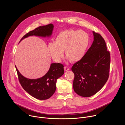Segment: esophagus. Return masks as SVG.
<instances>
[{"label":"esophagus","instance_id":"1","mask_svg":"<svg viewBox=\"0 0 125 125\" xmlns=\"http://www.w3.org/2000/svg\"><path fill=\"white\" fill-rule=\"evenodd\" d=\"M64 70L67 71H68L69 70V68L68 67H64Z\"/></svg>","mask_w":125,"mask_h":125}]
</instances>
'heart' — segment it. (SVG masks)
I'll use <instances>...</instances> for the list:
<instances>
[{
    "label": "heart",
    "instance_id": "obj_1",
    "mask_svg": "<svg viewBox=\"0 0 125 125\" xmlns=\"http://www.w3.org/2000/svg\"><path fill=\"white\" fill-rule=\"evenodd\" d=\"M89 43V37L83 31L64 30L56 36L54 42L48 44V51L55 62H59L65 51L66 57L71 62H77L83 56Z\"/></svg>",
    "mask_w": 125,
    "mask_h": 125
}]
</instances>
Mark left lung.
<instances>
[{
	"label": "left lung",
	"instance_id": "left-lung-1",
	"mask_svg": "<svg viewBox=\"0 0 125 125\" xmlns=\"http://www.w3.org/2000/svg\"><path fill=\"white\" fill-rule=\"evenodd\" d=\"M94 40L83 57L72 67L75 77L73 88L78 95L90 97L100 91L109 76L110 55L105 42L93 31Z\"/></svg>",
	"mask_w": 125,
	"mask_h": 125
}]
</instances>
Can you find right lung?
<instances>
[{
    "label": "right lung",
    "instance_id": "obj_1",
    "mask_svg": "<svg viewBox=\"0 0 125 125\" xmlns=\"http://www.w3.org/2000/svg\"><path fill=\"white\" fill-rule=\"evenodd\" d=\"M53 27L52 24L40 26L26 33L20 41L31 35L50 37ZM63 67V65L61 63H52L47 73L43 77L37 79H27L20 74L16 67V69L19 81L24 90L35 98L45 100L50 98L55 93L57 80L64 73Z\"/></svg>",
    "mask_w": 125,
    "mask_h": 125
}]
</instances>
